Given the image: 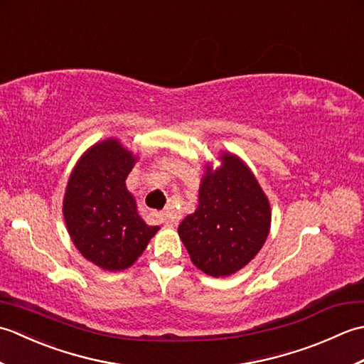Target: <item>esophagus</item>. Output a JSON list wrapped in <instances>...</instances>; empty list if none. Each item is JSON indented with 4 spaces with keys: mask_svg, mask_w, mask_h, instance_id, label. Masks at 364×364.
<instances>
[{
    "mask_svg": "<svg viewBox=\"0 0 364 364\" xmlns=\"http://www.w3.org/2000/svg\"><path fill=\"white\" fill-rule=\"evenodd\" d=\"M159 219H161L162 223H164L166 227H175L176 222H178V219L175 218L173 213H170V211L159 213Z\"/></svg>",
    "mask_w": 364,
    "mask_h": 364,
    "instance_id": "34e87169",
    "label": "esophagus"
}]
</instances>
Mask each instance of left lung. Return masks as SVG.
<instances>
[{
	"instance_id": "left-lung-1",
	"label": "left lung",
	"mask_w": 364,
	"mask_h": 364,
	"mask_svg": "<svg viewBox=\"0 0 364 364\" xmlns=\"http://www.w3.org/2000/svg\"><path fill=\"white\" fill-rule=\"evenodd\" d=\"M220 166H205L198 206L178 227L189 257L202 272L230 277L245 267L270 231L269 198L250 167L235 153L222 151Z\"/></svg>"
}]
</instances>
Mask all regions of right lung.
<instances>
[{
    "mask_svg": "<svg viewBox=\"0 0 364 364\" xmlns=\"http://www.w3.org/2000/svg\"><path fill=\"white\" fill-rule=\"evenodd\" d=\"M137 159L119 139L107 137L82 153L65 188L63 214L72 242L109 272L133 266L159 230L139 215L127 188Z\"/></svg>",
    "mask_w": 364,
    "mask_h": 364,
    "instance_id": "add662e5",
    "label": "right lung"
}]
</instances>
